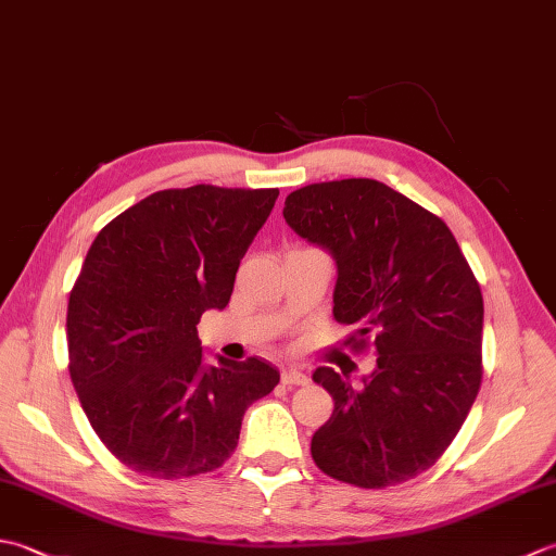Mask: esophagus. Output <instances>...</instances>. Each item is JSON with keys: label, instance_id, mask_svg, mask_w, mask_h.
<instances>
[{"label": "esophagus", "instance_id": "34e87169", "mask_svg": "<svg viewBox=\"0 0 556 556\" xmlns=\"http://www.w3.org/2000/svg\"><path fill=\"white\" fill-rule=\"evenodd\" d=\"M281 382L301 387V384H308V375H305L299 368H285V370H281Z\"/></svg>", "mask_w": 556, "mask_h": 556}]
</instances>
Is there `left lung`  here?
Returning <instances> with one entry per match:
<instances>
[{
	"instance_id": "obj_1",
	"label": "left lung",
	"mask_w": 556,
	"mask_h": 556,
	"mask_svg": "<svg viewBox=\"0 0 556 556\" xmlns=\"http://www.w3.org/2000/svg\"><path fill=\"white\" fill-rule=\"evenodd\" d=\"M285 219L337 260L334 320L346 344L372 351L353 387L332 368L313 380L334 410L311 454L329 478L382 490L434 466L464 425L482 382V293L446 224L375 179L303 186Z\"/></svg>"
}]
</instances>
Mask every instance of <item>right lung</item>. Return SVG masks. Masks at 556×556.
I'll return each instance as SVG.
<instances>
[{
	"label": "right lung",
	"mask_w": 556,
	"mask_h": 556,
	"mask_svg": "<svg viewBox=\"0 0 556 556\" xmlns=\"http://www.w3.org/2000/svg\"><path fill=\"white\" fill-rule=\"evenodd\" d=\"M277 188H167L124 210L68 296V372L102 444L140 476L193 478L239 444L253 401L279 382L260 358L203 365L198 323L224 308Z\"/></svg>",
	"instance_id": "add662e5"
}]
</instances>
